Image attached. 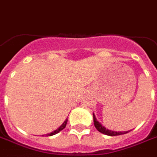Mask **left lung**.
<instances>
[{"instance_id":"1","label":"left lung","mask_w":157,"mask_h":157,"mask_svg":"<svg viewBox=\"0 0 157 157\" xmlns=\"http://www.w3.org/2000/svg\"><path fill=\"white\" fill-rule=\"evenodd\" d=\"M93 121H94V126L97 129V131L100 132L102 134H105L106 136H120V135H124L128 133L131 131H127V132H115V131H111V130H108L105 128V126H102V124L99 122L97 119L96 118V116L93 113Z\"/></svg>"}]
</instances>
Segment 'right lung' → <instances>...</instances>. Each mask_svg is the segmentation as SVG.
Masks as SVG:
<instances>
[{
  "mask_svg": "<svg viewBox=\"0 0 157 157\" xmlns=\"http://www.w3.org/2000/svg\"><path fill=\"white\" fill-rule=\"evenodd\" d=\"M67 124V119H66L65 121L62 123V125H61V126H59V127H58L56 130H55L54 132H51V133H49V134H46V136H53V135H56V134H57V133H59V132H61V131H62V130L66 127Z\"/></svg>",
  "mask_w": 157,
  "mask_h": 157,
  "instance_id": "obj_1",
  "label": "right lung"
}]
</instances>
